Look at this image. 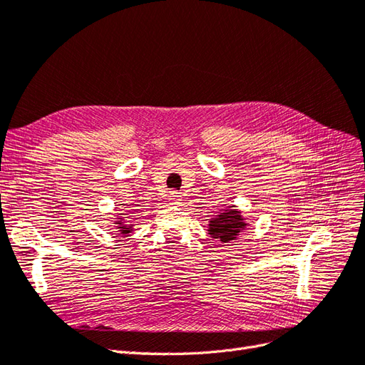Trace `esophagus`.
Segmentation results:
<instances>
[{"instance_id":"esophagus-1","label":"esophagus","mask_w":365,"mask_h":365,"mask_svg":"<svg viewBox=\"0 0 365 365\" xmlns=\"http://www.w3.org/2000/svg\"><path fill=\"white\" fill-rule=\"evenodd\" d=\"M170 202H171L173 205H180V203H182V195H180V192L171 191V192H170Z\"/></svg>"}]
</instances>
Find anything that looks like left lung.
Returning a JSON list of instances; mask_svg holds the SVG:
<instances>
[{"mask_svg": "<svg viewBox=\"0 0 365 365\" xmlns=\"http://www.w3.org/2000/svg\"><path fill=\"white\" fill-rule=\"evenodd\" d=\"M249 227L247 218L237 206H229L218 215H214L207 223V235L226 245L237 240Z\"/></svg>", "mask_w": 365, "mask_h": 365, "instance_id": "left-lung-1", "label": "left lung"}]
</instances>
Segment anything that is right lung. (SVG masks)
Instances as JSON below:
<instances>
[{"mask_svg": "<svg viewBox=\"0 0 365 365\" xmlns=\"http://www.w3.org/2000/svg\"><path fill=\"white\" fill-rule=\"evenodd\" d=\"M125 214H118V215H114L116 218H114V227L118 229V232L120 234V235H123V237H130V234H133V231H134V225L131 223V225H128V222H125L127 220L128 217H123Z\"/></svg>", "mask_w": 365, "mask_h": 365, "instance_id": "add662e5", "label": "right lung"}]
</instances>
